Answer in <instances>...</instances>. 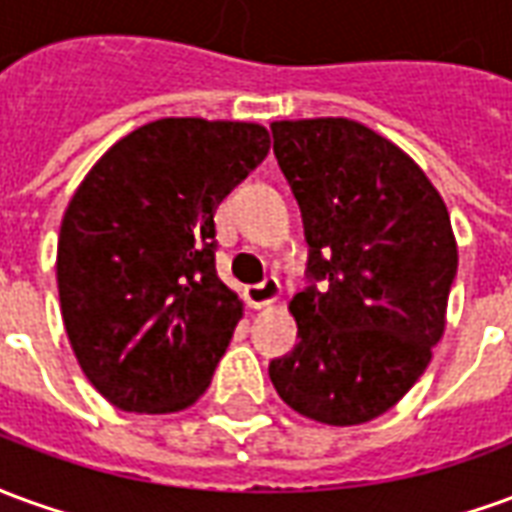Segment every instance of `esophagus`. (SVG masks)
<instances>
[{
    "label": "esophagus",
    "instance_id": "esophagus-1",
    "mask_svg": "<svg viewBox=\"0 0 512 512\" xmlns=\"http://www.w3.org/2000/svg\"><path fill=\"white\" fill-rule=\"evenodd\" d=\"M279 296H282V285H279L277 277H268L263 279L260 285H249V288H246V301H249L255 310H260V307H271L274 301H279Z\"/></svg>",
    "mask_w": 512,
    "mask_h": 512
}]
</instances>
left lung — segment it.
<instances>
[{"mask_svg":"<svg viewBox=\"0 0 512 512\" xmlns=\"http://www.w3.org/2000/svg\"><path fill=\"white\" fill-rule=\"evenodd\" d=\"M299 202L310 285L290 301L299 343L268 365L279 397L323 425L381 417L425 373L458 271L450 213L395 142L348 117L271 123Z\"/></svg>","mask_w":512,"mask_h":512,"instance_id":"left-lung-1","label":"left lung"}]
</instances>
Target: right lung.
I'll list each match as a JSON object with an SVG mask.
<instances>
[{"label": "right lung", "instance_id": "1", "mask_svg": "<svg viewBox=\"0 0 512 512\" xmlns=\"http://www.w3.org/2000/svg\"><path fill=\"white\" fill-rule=\"evenodd\" d=\"M257 123L164 117L95 161L65 208L57 288L87 381L123 411L194 406L244 315L213 213L266 158Z\"/></svg>", "mask_w": 512, "mask_h": 512}]
</instances>
